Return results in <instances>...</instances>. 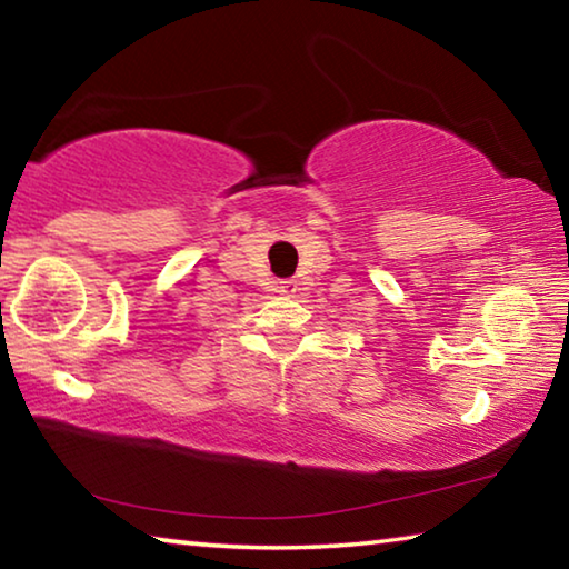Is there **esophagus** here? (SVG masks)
I'll list each match as a JSON object with an SVG mask.
<instances>
[{
	"label": "esophagus",
	"mask_w": 569,
	"mask_h": 569,
	"mask_svg": "<svg viewBox=\"0 0 569 569\" xmlns=\"http://www.w3.org/2000/svg\"><path fill=\"white\" fill-rule=\"evenodd\" d=\"M296 291H298V283H296V281H291V278H286V281L278 283V293H283V296H296Z\"/></svg>",
	"instance_id": "34e87169"
}]
</instances>
